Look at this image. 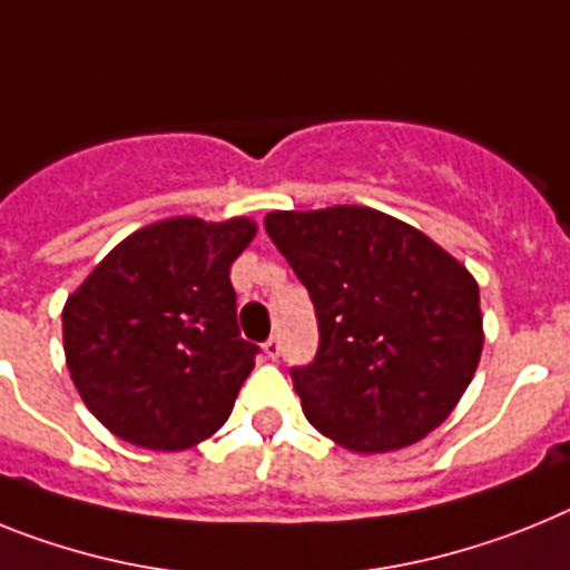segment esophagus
<instances>
[{
  "label": "esophagus",
  "mask_w": 570,
  "mask_h": 570,
  "mask_svg": "<svg viewBox=\"0 0 570 570\" xmlns=\"http://www.w3.org/2000/svg\"><path fill=\"white\" fill-rule=\"evenodd\" d=\"M262 348H265V354L271 360H276L282 354V340L279 337H267L265 340V345H262Z\"/></svg>",
  "instance_id": "1"
}]
</instances>
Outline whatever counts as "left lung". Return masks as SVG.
Masks as SVG:
<instances>
[{
  "label": "left lung",
  "mask_w": 570,
  "mask_h": 570,
  "mask_svg": "<svg viewBox=\"0 0 570 570\" xmlns=\"http://www.w3.org/2000/svg\"><path fill=\"white\" fill-rule=\"evenodd\" d=\"M265 230L317 314V354L291 368L311 424L345 450L389 452L446 421L484 343L466 267L372 207L276 210Z\"/></svg>",
  "instance_id": "obj_1"
}]
</instances>
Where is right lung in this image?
<instances>
[{
    "label": "right lung",
    "instance_id": "obj_1",
    "mask_svg": "<svg viewBox=\"0 0 570 570\" xmlns=\"http://www.w3.org/2000/svg\"><path fill=\"white\" fill-rule=\"evenodd\" d=\"M256 225L167 218L124 238L62 308L82 403L146 450H187L230 417L259 345L238 334L230 265Z\"/></svg>",
    "mask_w": 570,
    "mask_h": 570
}]
</instances>
